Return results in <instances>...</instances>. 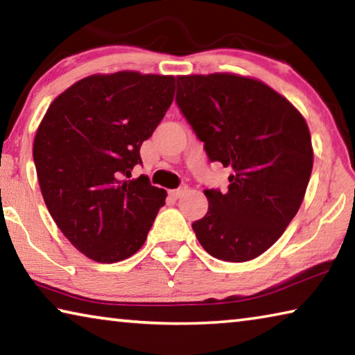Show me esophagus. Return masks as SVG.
I'll return each mask as SVG.
<instances>
[{"mask_svg":"<svg viewBox=\"0 0 355 355\" xmlns=\"http://www.w3.org/2000/svg\"><path fill=\"white\" fill-rule=\"evenodd\" d=\"M188 186H183V188H178V189H175V191H172L171 194H172V197L173 199H182L183 196H186L188 194Z\"/></svg>","mask_w":355,"mask_h":355,"instance_id":"1","label":"esophagus"}]
</instances>
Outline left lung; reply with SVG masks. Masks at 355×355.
<instances>
[{"label":"left lung","instance_id":"8db88e82","mask_svg":"<svg viewBox=\"0 0 355 355\" xmlns=\"http://www.w3.org/2000/svg\"><path fill=\"white\" fill-rule=\"evenodd\" d=\"M177 105L211 161L232 167L228 191L205 189L192 224L209 255L243 263L284 235L307 191L313 147L307 122L284 95L235 73L177 78Z\"/></svg>","mask_w":355,"mask_h":355}]
</instances>
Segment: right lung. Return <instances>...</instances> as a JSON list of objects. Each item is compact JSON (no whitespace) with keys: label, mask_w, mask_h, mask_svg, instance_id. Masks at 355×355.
<instances>
[{"label":"right lung","mask_w":355,"mask_h":355,"mask_svg":"<svg viewBox=\"0 0 355 355\" xmlns=\"http://www.w3.org/2000/svg\"><path fill=\"white\" fill-rule=\"evenodd\" d=\"M173 94L171 75H91L58 95L42 119L33 156L45 205L94 261L135 255L164 205V189L144 175L128 178Z\"/></svg>","instance_id":"1"}]
</instances>
